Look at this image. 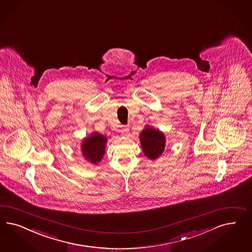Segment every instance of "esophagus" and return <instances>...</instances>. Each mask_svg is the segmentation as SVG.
<instances>
[{
	"mask_svg": "<svg viewBox=\"0 0 252 252\" xmlns=\"http://www.w3.org/2000/svg\"><path fill=\"white\" fill-rule=\"evenodd\" d=\"M129 130H130V127H125L122 129V132H128Z\"/></svg>",
	"mask_w": 252,
	"mask_h": 252,
	"instance_id": "esophagus-1",
	"label": "esophagus"
}]
</instances>
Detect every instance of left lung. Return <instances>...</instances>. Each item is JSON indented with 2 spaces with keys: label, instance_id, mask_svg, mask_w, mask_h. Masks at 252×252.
I'll return each mask as SVG.
<instances>
[{
  "label": "left lung",
  "instance_id": "left-lung-1",
  "mask_svg": "<svg viewBox=\"0 0 252 252\" xmlns=\"http://www.w3.org/2000/svg\"><path fill=\"white\" fill-rule=\"evenodd\" d=\"M139 138L142 150L147 158L156 160L162 155L166 146V138L161 130L147 125L141 131Z\"/></svg>",
  "mask_w": 252,
  "mask_h": 252
}]
</instances>
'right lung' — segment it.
Wrapping results in <instances>:
<instances>
[{"mask_svg":"<svg viewBox=\"0 0 252 252\" xmlns=\"http://www.w3.org/2000/svg\"><path fill=\"white\" fill-rule=\"evenodd\" d=\"M107 137L94 131L88 137L82 140L81 144V151L85 160L94 165L100 162L106 153V145Z\"/></svg>","mask_w":252,"mask_h":252,"instance_id":"right-lung-1","label":"right lung"}]
</instances>
